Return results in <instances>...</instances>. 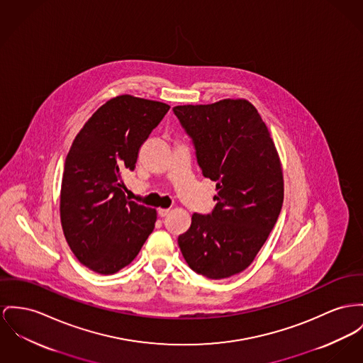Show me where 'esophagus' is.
<instances>
[{"label":"esophagus","instance_id":"1","mask_svg":"<svg viewBox=\"0 0 363 363\" xmlns=\"http://www.w3.org/2000/svg\"><path fill=\"white\" fill-rule=\"evenodd\" d=\"M169 209H158V216L160 218H167L169 215Z\"/></svg>","mask_w":363,"mask_h":363}]
</instances>
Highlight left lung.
<instances>
[{"instance_id":"obj_1","label":"left lung","mask_w":363,"mask_h":363,"mask_svg":"<svg viewBox=\"0 0 363 363\" xmlns=\"http://www.w3.org/2000/svg\"><path fill=\"white\" fill-rule=\"evenodd\" d=\"M205 177L216 182V205L194 213L177 243L190 268L211 279L243 271L274 228L284 202V177L266 123L247 100L176 106Z\"/></svg>"}]
</instances>
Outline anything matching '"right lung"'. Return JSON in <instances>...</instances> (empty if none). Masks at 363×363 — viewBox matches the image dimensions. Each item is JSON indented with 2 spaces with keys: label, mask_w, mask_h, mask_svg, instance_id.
Segmentation results:
<instances>
[{
  "label": "right lung",
  "mask_w": 363,
  "mask_h": 363,
  "mask_svg": "<svg viewBox=\"0 0 363 363\" xmlns=\"http://www.w3.org/2000/svg\"><path fill=\"white\" fill-rule=\"evenodd\" d=\"M169 106L122 95L108 100L75 136L65 161L62 227L75 257L97 274L128 266L155 227L157 212L125 196L122 173Z\"/></svg>",
  "instance_id": "1"
}]
</instances>
